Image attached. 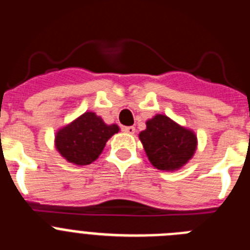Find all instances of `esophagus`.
I'll use <instances>...</instances> for the list:
<instances>
[{
  "label": "esophagus",
  "instance_id": "obj_1",
  "mask_svg": "<svg viewBox=\"0 0 250 250\" xmlns=\"http://www.w3.org/2000/svg\"><path fill=\"white\" fill-rule=\"evenodd\" d=\"M123 131L127 132V134H134V132H135V127H134V126H124Z\"/></svg>",
  "mask_w": 250,
  "mask_h": 250
}]
</instances>
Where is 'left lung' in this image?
<instances>
[{"mask_svg":"<svg viewBox=\"0 0 250 250\" xmlns=\"http://www.w3.org/2000/svg\"><path fill=\"white\" fill-rule=\"evenodd\" d=\"M147 158L156 169L176 170L187 164L196 149L193 131L179 126L165 115H156L140 132Z\"/></svg>","mask_w":250,"mask_h":250,"instance_id":"1","label":"left lung"}]
</instances>
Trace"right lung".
Masks as SVG:
<instances>
[{"label": "right lung", "mask_w": 250, "mask_h": 250, "mask_svg": "<svg viewBox=\"0 0 250 250\" xmlns=\"http://www.w3.org/2000/svg\"><path fill=\"white\" fill-rule=\"evenodd\" d=\"M118 131V125H106L96 114L85 112L57 132L56 147L70 163L89 165L99 158L106 141Z\"/></svg>", "instance_id": "obj_1"}]
</instances>
